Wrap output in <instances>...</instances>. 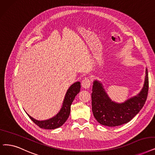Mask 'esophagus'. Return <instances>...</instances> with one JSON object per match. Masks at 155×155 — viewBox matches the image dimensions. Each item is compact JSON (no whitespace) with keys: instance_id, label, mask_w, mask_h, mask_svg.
I'll use <instances>...</instances> for the list:
<instances>
[{"instance_id":"obj_1","label":"esophagus","mask_w":155,"mask_h":155,"mask_svg":"<svg viewBox=\"0 0 155 155\" xmlns=\"http://www.w3.org/2000/svg\"><path fill=\"white\" fill-rule=\"evenodd\" d=\"M82 86L84 88H88L90 87V86L91 84V80L90 78L88 77L84 78V79L82 81Z\"/></svg>"}]
</instances>
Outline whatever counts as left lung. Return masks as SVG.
Instances as JSON below:
<instances>
[{
  "instance_id": "obj_1",
  "label": "left lung",
  "mask_w": 155,
  "mask_h": 155,
  "mask_svg": "<svg viewBox=\"0 0 155 155\" xmlns=\"http://www.w3.org/2000/svg\"><path fill=\"white\" fill-rule=\"evenodd\" d=\"M148 90L149 79L147 69L144 86L139 94L123 103H116L109 97L104 86L97 80L94 82L91 93L92 112L97 121L101 125L107 127H116L130 121L138 114L146 102Z\"/></svg>"
}]
</instances>
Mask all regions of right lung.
<instances>
[{
  "label": "right lung",
  "mask_w": 155,
  "mask_h": 155,
  "mask_svg": "<svg viewBox=\"0 0 155 155\" xmlns=\"http://www.w3.org/2000/svg\"><path fill=\"white\" fill-rule=\"evenodd\" d=\"M80 88H81V83L79 81L74 83L70 86L65 94L62 107L59 113L51 118L47 120L39 121L33 118L28 114L27 115L35 124L41 128L52 130L61 127L69 117L71 112V106L74 98L79 92Z\"/></svg>",
  "instance_id": "add662e5"
}]
</instances>
